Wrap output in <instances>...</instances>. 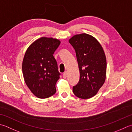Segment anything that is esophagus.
<instances>
[{"label": "esophagus", "mask_w": 132, "mask_h": 132, "mask_svg": "<svg viewBox=\"0 0 132 132\" xmlns=\"http://www.w3.org/2000/svg\"><path fill=\"white\" fill-rule=\"evenodd\" d=\"M67 76H68V72H67V71L64 72V73L63 74V78H64V79L66 78Z\"/></svg>", "instance_id": "esophagus-1"}]
</instances>
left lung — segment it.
Returning a JSON list of instances; mask_svg holds the SVG:
<instances>
[{
	"label": "left lung",
	"instance_id": "8db88e82",
	"mask_svg": "<svg viewBox=\"0 0 132 132\" xmlns=\"http://www.w3.org/2000/svg\"><path fill=\"white\" fill-rule=\"evenodd\" d=\"M69 43L76 51L80 73L79 82L73 87V92L80 98H90L105 81L106 59L104 50L96 39L87 34L73 36Z\"/></svg>",
	"mask_w": 132,
	"mask_h": 132
}]
</instances>
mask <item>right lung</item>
<instances>
[{
    "instance_id": "1",
    "label": "right lung",
    "mask_w": 132,
    "mask_h": 132,
    "mask_svg": "<svg viewBox=\"0 0 132 132\" xmlns=\"http://www.w3.org/2000/svg\"><path fill=\"white\" fill-rule=\"evenodd\" d=\"M60 41L42 37L27 48L23 60L22 71L27 86L39 98L50 97L56 93L55 84L61 73L53 54Z\"/></svg>"
}]
</instances>
